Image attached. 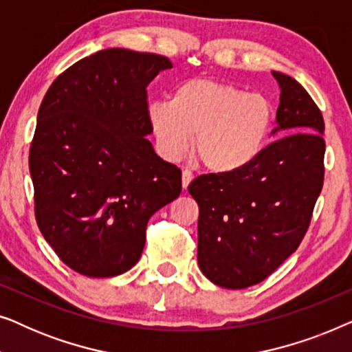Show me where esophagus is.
Segmentation results:
<instances>
[{
    "mask_svg": "<svg viewBox=\"0 0 352 352\" xmlns=\"http://www.w3.org/2000/svg\"><path fill=\"white\" fill-rule=\"evenodd\" d=\"M192 179H194V173H192L190 170L182 171V187H184V189H187V187H189Z\"/></svg>",
    "mask_w": 352,
    "mask_h": 352,
    "instance_id": "1",
    "label": "esophagus"
}]
</instances>
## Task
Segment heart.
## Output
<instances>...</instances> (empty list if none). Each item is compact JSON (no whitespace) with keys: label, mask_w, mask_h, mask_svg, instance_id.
Wrapping results in <instances>:
<instances>
[{"label":"heart","mask_w":352,"mask_h":352,"mask_svg":"<svg viewBox=\"0 0 352 352\" xmlns=\"http://www.w3.org/2000/svg\"><path fill=\"white\" fill-rule=\"evenodd\" d=\"M147 118L160 152L177 158L189 148L206 170L235 173L261 155L274 123L272 104L226 81L189 78L170 100L148 104Z\"/></svg>","instance_id":"b5f03b06"}]
</instances>
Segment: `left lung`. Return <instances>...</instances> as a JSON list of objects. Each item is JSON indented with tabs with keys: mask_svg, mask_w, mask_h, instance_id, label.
Listing matches in <instances>:
<instances>
[{
	"mask_svg": "<svg viewBox=\"0 0 352 352\" xmlns=\"http://www.w3.org/2000/svg\"><path fill=\"white\" fill-rule=\"evenodd\" d=\"M272 75L280 86L272 133L285 136L243 170L201 175L189 184L199 205V266L229 290L263 282L296 252L324 186V117L296 80Z\"/></svg>",
	"mask_w": 352,
	"mask_h": 352,
	"instance_id": "8db88e82",
	"label": "left lung"
}]
</instances>
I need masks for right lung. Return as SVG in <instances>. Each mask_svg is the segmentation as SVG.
Here are the masks:
<instances>
[{"instance_id":"right-lung-1","label":"right lung","mask_w":352,"mask_h":352,"mask_svg":"<svg viewBox=\"0 0 352 352\" xmlns=\"http://www.w3.org/2000/svg\"><path fill=\"white\" fill-rule=\"evenodd\" d=\"M165 56L112 47L52 81L30 144L35 218L60 261L113 277L141 258L151 216L181 194V170L146 139L147 86Z\"/></svg>"}]
</instances>
